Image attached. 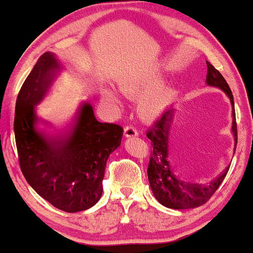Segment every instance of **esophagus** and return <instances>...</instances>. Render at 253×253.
<instances>
[{"instance_id": "34e87169", "label": "esophagus", "mask_w": 253, "mask_h": 253, "mask_svg": "<svg viewBox=\"0 0 253 253\" xmlns=\"http://www.w3.org/2000/svg\"><path fill=\"white\" fill-rule=\"evenodd\" d=\"M124 134L126 135V137H134V135L138 134V131L134 126H132V125H126V126L124 127Z\"/></svg>"}]
</instances>
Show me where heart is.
<instances>
[{"mask_svg":"<svg viewBox=\"0 0 253 253\" xmlns=\"http://www.w3.org/2000/svg\"><path fill=\"white\" fill-rule=\"evenodd\" d=\"M156 84V80H149V81H139V80H124L120 82L119 87L125 94L127 95H133L139 94L144 89L149 88V87L154 86ZM169 91H158V92H151L148 94L143 95L139 100V113L142 114L143 118L145 119H154L158 118L165 109L167 100L169 98ZM106 97L113 102L118 103V97L114 94L113 92H106Z\"/></svg>","mask_w":253,"mask_h":253,"instance_id":"1","label":"heart"}]
</instances>
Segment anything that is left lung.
<instances>
[{
    "mask_svg": "<svg viewBox=\"0 0 253 253\" xmlns=\"http://www.w3.org/2000/svg\"><path fill=\"white\" fill-rule=\"evenodd\" d=\"M207 64L206 82L210 86L219 87L228 94L233 105V132L235 137V143H238V127H236L235 109H234L233 93L229 84H227L222 74L214 68L212 64ZM173 109L166 110L160 116V119L154 122L153 126L148 129L147 137L150 139L153 153L150 154V160L148 166V178L151 190L155 195L156 200L164 206L174 210L195 209L201 206L211 199L219 188L220 183L227 175L229 167L224 169L219 177L207 184L189 183L182 179L174 173L169 159V122L172 121Z\"/></svg>",
    "mask_w": 253,
    "mask_h": 253,
    "instance_id": "8db88e82",
    "label": "left lung"
}]
</instances>
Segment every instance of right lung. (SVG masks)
<instances>
[{
	"label": "right lung",
	"instance_id": "obj_1",
	"mask_svg": "<svg viewBox=\"0 0 253 253\" xmlns=\"http://www.w3.org/2000/svg\"><path fill=\"white\" fill-rule=\"evenodd\" d=\"M58 68L54 55L46 52L24 81L15 103V144L20 169L33 189L62 211L79 212L102 196L106 160L121 144L124 128L99 122L84 103L64 133H43L35 105Z\"/></svg>",
	"mask_w": 253,
	"mask_h": 253
}]
</instances>
